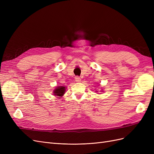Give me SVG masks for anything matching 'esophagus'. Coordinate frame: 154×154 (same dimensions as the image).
<instances>
[{
	"label": "esophagus",
	"mask_w": 154,
	"mask_h": 154,
	"mask_svg": "<svg viewBox=\"0 0 154 154\" xmlns=\"http://www.w3.org/2000/svg\"><path fill=\"white\" fill-rule=\"evenodd\" d=\"M81 78H80V77H78V76H76V78H75V81L76 82H81Z\"/></svg>",
	"instance_id": "obj_1"
}]
</instances>
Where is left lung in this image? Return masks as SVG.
Masks as SVG:
<instances>
[{
    "instance_id": "1",
    "label": "left lung",
    "mask_w": 154,
    "mask_h": 154,
    "mask_svg": "<svg viewBox=\"0 0 154 154\" xmlns=\"http://www.w3.org/2000/svg\"><path fill=\"white\" fill-rule=\"evenodd\" d=\"M101 90H102V89H101ZM96 91V92H97V91Z\"/></svg>"
}]
</instances>
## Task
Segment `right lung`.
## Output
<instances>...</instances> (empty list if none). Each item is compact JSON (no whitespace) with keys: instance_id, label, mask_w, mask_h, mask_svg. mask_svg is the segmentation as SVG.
Listing matches in <instances>:
<instances>
[{"instance_id":"obj_1","label":"right lung","mask_w":154,"mask_h":154,"mask_svg":"<svg viewBox=\"0 0 154 154\" xmlns=\"http://www.w3.org/2000/svg\"><path fill=\"white\" fill-rule=\"evenodd\" d=\"M66 88L65 86H57L53 90V95L55 96H58V97H62V96L66 93Z\"/></svg>"}]
</instances>
